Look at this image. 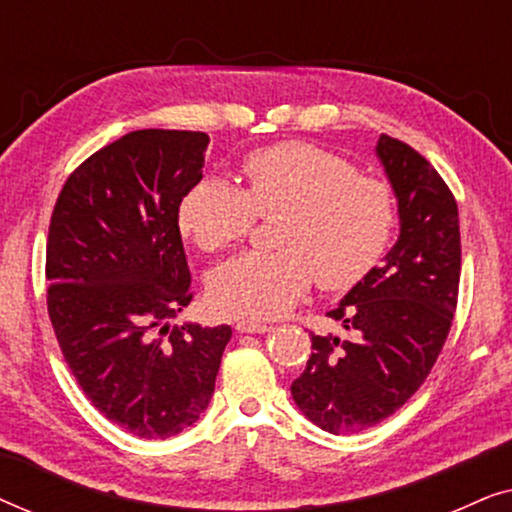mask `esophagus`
Listing matches in <instances>:
<instances>
[{
    "label": "esophagus",
    "mask_w": 512,
    "mask_h": 512,
    "mask_svg": "<svg viewBox=\"0 0 512 512\" xmlns=\"http://www.w3.org/2000/svg\"><path fill=\"white\" fill-rule=\"evenodd\" d=\"M235 328H237V333H268L272 326L258 324V321H240Z\"/></svg>",
    "instance_id": "esophagus-1"
}]
</instances>
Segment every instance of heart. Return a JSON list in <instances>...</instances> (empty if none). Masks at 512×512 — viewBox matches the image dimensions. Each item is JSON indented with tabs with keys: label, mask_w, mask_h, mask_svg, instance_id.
Wrapping results in <instances>:
<instances>
[{
	"label": "heart",
	"mask_w": 512,
	"mask_h": 512,
	"mask_svg": "<svg viewBox=\"0 0 512 512\" xmlns=\"http://www.w3.org/2000/svg\"><path fill=\"white\" fill-rule=\"evenodd\" d=\"M242 174L247 191L221 177H202L177 209L181 233L202 251L244 240L256 214H286L277 235L282 251H251L214 272L209 303L219 314L277 319L303 298L314 277L321 289L345 291L382 258L396 221L394 193L338 153L282 142L251 153Z\"/></svg>",
	"instance_id": "b5f03b06"
}]
</instances>
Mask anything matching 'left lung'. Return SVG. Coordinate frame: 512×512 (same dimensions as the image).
<instances>
[{"label":"left lung","instance_id":"8db88e82","mask_svg":"<svg viewBox=\"0 0 512 512\" xmlns=\"http://www.w3.org/2000/svg\"><path fill=\"white\" fill-rule=\"evenodd\" d=\"M375 156L398 205V240L328 317L345 338L312 335L291 384L298 410L328 433L368 429L401 408L431 373L457 307L461 242L450 188L429 160L380 135Z\"/></svg>","mask_w":512,"mask_h":512}]
</instances>
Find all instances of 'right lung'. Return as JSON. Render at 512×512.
<instances>
[{
    "label": "right lung",
    "instance_id": "add662e5",
    "mask_svg": "<svg viewBox=\"0 0 512 512\" xmlns=\"http://www.w3.org/2000/svg\"><path fill=\"white\" fill-rule=\"evenodd\" d=\"M207 144L205 132H128L69 174L48 228V314L67 366L139 438L198 422L233 335L170 326L193 298L177 209L202 179Z\"/></svg>",
    "mask_w": 512,
    "mask_h": 512
}]
</instances>
